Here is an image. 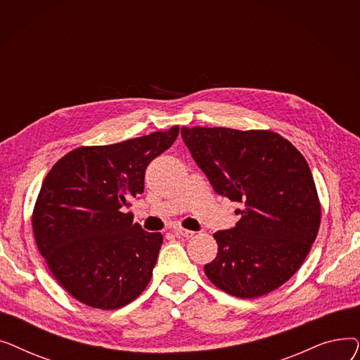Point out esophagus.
Segmentation results:
<instances>
[{
	"mask_svg": "<svg viewBox=\"0 0 360 360\" xmlns=\"http://www.w3.org/2000/svg\"><path fill=\"white\" fill-rule=\"evenodd\" d=\"M174 232H175V235H178V236H184V238H193V236L195 235V232H193V231H186V229H184V228H175V229H174Z\"/></svg>",
	"mask_w": 360,
	"mask_h": 360,
	"instance_id": "obj_1",
	"label": "esophagus"
}]
</instances>
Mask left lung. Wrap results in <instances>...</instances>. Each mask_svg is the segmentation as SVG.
I'll use <instances>...</instances> for the list:
<instances>
[{"instance_id": "obj_1", "label": "left lung", "mask_w": 360, "mask_h": 360, "mask_svg": "<svg viewBox=\"0 0 360 360\" xmlns=\"http://www.w3.org/2000/svg\"><path fill=\"white\" fill-rule=\"evenodd\" d=\"M181 136L213 190L242 204L235 228L213 235L217 257L204 266L205 276L245 299L280 288L319 229L321 205L305 158L273 131L182 127Z\"/></svg>"}]
</instances>
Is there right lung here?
Masks as SVG:
<instances>
[{"instance_id":"add662e5","label":"right lung","mask_w":360,"mask_h":360,"mask_svg":"<svg viewBox=\"0 0 360 360\" xmlns=\"http://www.w3.org/2000/svg\"><path fill=\"white\" fill-rule=\"evenodd\" d=\"M179 127L110 146L79 147L42 182L32 216L37 250L56 281L82 304L118 309L153 276L163 236L125 213L144 191L148 163L174 144Z\"/></svg>"}]
</instances>
